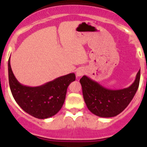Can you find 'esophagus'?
<instances>
[{
    "instance_id": "esophagus-1",
    "label": "esophagus",
    "mask_w": 147,
    "mask_h": 147,
    "mask_svg": "<svg viewBox=\"0 0 147 147\" xmlns=\"http://www.w3.org/2000/svg\"><path fill=\"white\" fill-rule=\"evenodd\" d=\"M85 72H86V71H85V69H84L82 67H80V68L76 69V76H79V77H80V76H82L85 74Z\"/></svg>"
}]
</instances>
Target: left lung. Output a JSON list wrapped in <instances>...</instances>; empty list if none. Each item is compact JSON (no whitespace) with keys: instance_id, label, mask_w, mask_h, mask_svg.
<instances>
[{"instance_id":"1","label":"left lung","mask_w":147,"mask_h":147,"mask_svg":"<svg viewBox=\"0 0 147 147\" xmlns=\"http://www.w3.org/2000/svg\"><path fill=\"white\" fill-rule=\"evenodd\" d=\"M141 71L138 72L134 82L128 88L111 90L87 76L80 80L84 100L88 110L94 115L103 118L114 117L128 106L139 86Z\"/></svg>"}]
</instances>
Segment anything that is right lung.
<instances>
[{
	"label": "right lung",
	"instance_id": "obj_1",
	"mask_svg": "<svg viewBox=\"0 0 147 147\" xmlns=\"http://www.w3.org/2000/svg\"><path fill=\"white\" fill-rule=\"evenodd\" d=\"M8 71L10 90L18 105L27 113L40 119H48L59 112L64 104L67 87L76 80L74 73H71L40 86H26L15 78L10 57Z\"/></svg>",
	"mask_w": 147,
	"mask_h": 147
}]
</instances>
